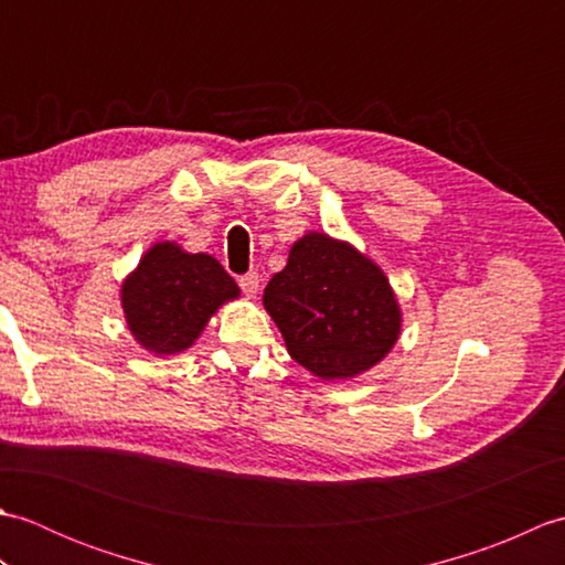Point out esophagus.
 <instances>
[{
    "mask_svg": "<svg viewBox=\"0 0 565 565\" xmlns=\"http://www.w3.org/2000/svg\"><path fill=\"white\" fill-rule=\"evenodd\" d=\"M239 289L247 298H255L259 291V274L257 271H249L245 276H239Z\"/></svg>",
    "mask_w": 565,
    "mask_h": 565,
    "instance_id": "1",
    "label": "esophagus"
}]
</instances>
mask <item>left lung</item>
Listing matches in <instances>:
<instances>
[{
    "instance_id": "left-lung-1",
    "label": "left lung",
    "mask_w": 565,
    "mask_h": 565,
    "mask_svg": "<svg viewBox=\"0 0 565 565\" xmlns=\"http://www.w3.org/2000/svg\"><path fill=\"white\" fill-rule=\"evenodd\" d=\"M262 301L291 359L322 381L364 374L401 338L403 313L386 274L326 233L296 239Z\"/></svg>"
}]
</instances>
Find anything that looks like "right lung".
<instances>
[{
  "mask_svg": "<svg viewBox=\"0 0 565 565\" xmlns=\"http://www.w3.org/2000/svg\"><path fill=\"white\" fill-rule=\"evenodd\" d=\"M239 296L223 264L206 252H184L172 239L154 243L121 286L134 340L158 356L189 350L218 308Z\"/></svg>",
  "mask_w": 565,
  "mask_h": 565,
  "instance_id": "right-lung-1",
  "label": "right lung"
}]
</instances>
